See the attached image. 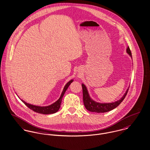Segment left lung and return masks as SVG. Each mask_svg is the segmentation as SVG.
Returning <instances> with one entry per match:
<instances>
[{"mask_svg": "<svg viewBox=\"0 0 150 150\" xmlns=\"http://www.w3.org/2000/svg\"><path fill=\"white\" fill-rule=\"evenodd\" d=\"M127 52L132 57V53L131 51L130 50V48L129 47H128L127 49ZM82 90H83V100L84 103V105L86 108V109L91 112H97V113H105L109 111H110L115 108L117 107L123 100H124L125 97H126L127 93L128 91L129 88L127 89L126 93L124 94V96L118 100H117L115 102L112 103H101L96 102L94 100L91 99V98L89 96V94L88 93L87 90L86 88V87L84 84H82Z\"/></svg>", "mask_w": 150, "mask_h": 150, "instance_id": "1", "label": "left lung"}]
</instances>
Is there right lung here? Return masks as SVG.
I'll use <instances>...</instances> for the list:
<instances>
[{"label": "right lung", "mask_w": 150, "mask_h": 150, "mask_svg": "<svg viewBox=\"0 0 150 150\" xmlns=\"http://www.w3.org/2000/svg\"><path fill=\"white\" fill-rule=\"evenodd\" d=\"M73 82V80L70 81L69 82H68V83L66 84V85L65 86L63 92L62 93V95L60 97V98L57 100L56 102L53 103V104L50 105V106H35V105H30L29 104L26 102H25V101H23V100H21L25 105H26L29 109H30L31 110H33L34 112L40 113V114H44V115H48V114H52V113H54L56 112H57L60 107V105L62 103V98L63 97L65 93V92L66 91L68 87H69V86L70 85V84Z\"/></svg>", "instance_id": "1"}]
</instances>
